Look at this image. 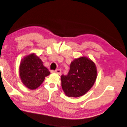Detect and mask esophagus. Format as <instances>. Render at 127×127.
<instances>
[{
    "label": "esophagus",
    "mask_w": 127,
    "mask_h": 127,
    "mask_svg": "<svg viewBox=\"0 0 127 127\" xmlns=\"http://www.w3.org/2000/svg\"><path fill=\"white\" fill-rule=\"evenodd\" d=\"M52 73H57L58 74H62V71H61L60 69H57L56 70H51Z\"/></svg>",
    "instance_id": "esophagus-1"
}]
</instances>
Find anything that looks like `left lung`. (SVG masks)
<instances>
[{"instance_id": "8db88e82", "label": "left lung", "mask_w": 127, "mask_h": 127, "mask_svg": "<svg viewBox=\"0 0 127 127\" xmlns=\"http://www.w3.org/2000/svg\"><path fill=\"white\" fill-rule=\"evenodd\" d=\"M96 77L94 62L87 57H80L71 63L67 75L61 77L62 89L68 97L81 96L91 89Z\"/></svg>"}]
</instances>
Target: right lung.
<instances>
[{
  "label": "right lung",
  "mask_w": 127,
  "mask_h": 127,
  "mask_svg": "<svg viewBox=\"0 0 127 127\" xmlns=\"http://www.w3.org/2000/svg\"><path fill=\"white\" fill-rule=\"evenodd\" d=\"M50 74L48 68L35 54L24 57L20 64L19 75L23 84L28 89H35L44 82L45 77Z\"/></svg>",
  "instance_id": "1"
}]
</instances>
